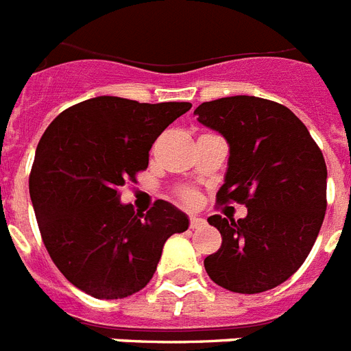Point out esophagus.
Masks as SVG:
<instances>
[{
    "instance_id": "obj_1",
    "label": "esophagus",
    "mask_w": 351,
    "mask_h": 351,
    "mask_svg": "<svg viewBox=\"0 0 351 351\" xmlns=\"http://www.w3.org/2000/svg\"><path fill=\"white\" fill-rule=\"evenodd\" d=\"M204 225H205L204 218H198V216H191L189 218L191 229H200V227H204Z\"/></svg>"
}]
</instances>
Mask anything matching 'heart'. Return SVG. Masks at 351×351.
Returning a JSON list of instances; mask_svg holds the SVG:
<instances>
[{
	"mask_svg": "<svg viewBox=\"0 0 351 351\" xmlns=\"http://www.w3.org/2000/svg\"><path fill=\"white\" fill-rule=\"evenodd\" d=\"M180 198L184 204L187 205H195L196 200H198V195H196V191L195 189H189V187H185V189H180Z\"/></svg>",
	"mask_w": 351,
	"mask_h": 351,
	"instance_id": "1",
	"label": "heart"
}]
</instances>
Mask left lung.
<instances>
[{"instance_id": "left-lung-1", "label": "left lung", "mask_w": 351, "mask_h": 351, "mask_svg": "<svg viewBox=\"0 0 351 351\" xmlns=\"http://www.w3.org/2000/svg\"><path fill=\"white\" fill-rule=\"evenodd\" d=\"M198 121L220 131L230 147L229 169L216 202H236L247 216H210L221 234L204 265L216 285L259 294L281 285L303 265L326 213V164L287 106L259 97L202 102Z\"/></svg>"}]
</instances>
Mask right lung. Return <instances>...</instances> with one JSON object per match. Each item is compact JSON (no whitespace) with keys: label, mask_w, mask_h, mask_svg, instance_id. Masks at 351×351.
<instances>
[{"label":"right lung","mask_w":351,"mask_h":351,"mask_svg":"<svg viewBox=\"0 0 351 351\" xmlns=\"http://www.w3.org/2000/svg\"><path fill=\"white\" fill-rule=\"evenodd\" d=\"M191 102L95 97L56 117L37 144L28 187L43 243L61 274L97 299H121L149 283L164 243L189 220L164 200L146 215L119 189L147 169L149 149Z\"/></svg>","instance_id":"1"}]
</instances>
